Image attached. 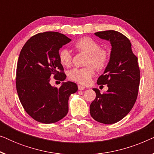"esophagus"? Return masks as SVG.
I'll use <instances>...</instances> for the list:
<instances>
[{
  "instance_id": "1",
  "label": "esophagus",
  "mask_w": 154,
  "mask_h": 154,
  "mask_svg": "<svg viewBox=\"0 0 154 154\" xmlns=\"http://www.w3.org/2000/svg\"><path fill=\"white\" fill-rule=\"evenodd\" d=\"M78 87H79V90H84L85 88V86H83V85H78Z\"/></svg>"
}]
</instances>
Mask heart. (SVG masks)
<instances>
[{
    "instance_id": "1",
    "label": "heart",
    "mask_w": 154,
    "mask_h": 154,
    "mask_svg": "<svg viewBox=\"0 0 154 154\" xmlns=\"http://www.w3.org/2000/svg\"><path fill=\"white\" fill-rule=\"evenodd\" d=\"M73 48L78 52L88 54L84 68L73 69L69 72V78L71 81L81 85H87L97 71H103L108 65L110 54L106 49L101 48V45L92 38L82 37L73 44ZM60 64L64 67H69L72 62V54L67 49H62L58 53Z\"/></svg>"
}]
</instances>
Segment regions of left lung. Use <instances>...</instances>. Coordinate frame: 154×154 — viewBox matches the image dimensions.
<instances>
[{"label": "left lung", "instance_id": "8db88e82", "mask_svg": "<svg viewBox=\"0 0 154 154\" xmlns=\"http://www.w3.org/2000/svg\"><path fill=\"white\" fill-rule=\"evenodd\" d=\"M94 34L110 41L112 48L109 64L97 81L98 85H107L109 89L103 94L98 89H93L96 97L90 104V115L100 123L113 124L123 119L136 102L140 82V67L137 57L132 52V44L125 35L113 30Z\"/></svg>", "mask_w": 154, "mask_h": 154}]
</instances>
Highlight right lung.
<instances>
[{
    "mask_svg": "<svg viewBox=\"0 0 154 154\" xmlns=\"http://www.w3.org/2000/svg\"><path fill=\"white\" fill-rule=\"evenodd\" d=\"M71 41L54 31L37 33L23 46L16 71V88L21 104L40 123H53L65 117L71 94L78 90L73 82L60 88L50 85V78L64 81L66 75L58 58L59 50Z\"/></svg>",
    "mask_w": 154,
    "mask_h": 154,
    "instance_id": "add662e5",
    "label": "right lung"
}]
</instances>
